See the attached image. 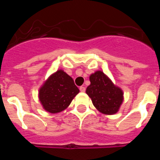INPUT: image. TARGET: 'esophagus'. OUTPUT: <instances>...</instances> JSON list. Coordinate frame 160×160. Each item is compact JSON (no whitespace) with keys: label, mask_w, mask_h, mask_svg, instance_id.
I'll return each mask as SVG.
<instances>
[{"label":"esophagus","mask_w":160,"mask_h":160,"mask_svg":"<svg viewBox=\"0 0 160 160\" xmlns=\"http://www.w3.org/2000/svg\"><path fill=\"white\" fill-rule=\"evenodd\" d=\"M79 90H80L81 92H85V91H86V88H85L84 87H79Z\"/></svg>","instance_id":"obj_1"}]
</instances>
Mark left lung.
I'll use <instances>...</instances> for the list:
<instances>
[{
    "label": "left lung",
    "mask_w": 160,
    "mask_h": 160,
    "mask_svg": "<svg viewBox=\"0 0 160 160\" xmlns=\"http://www.w3.org/2000/svg\"><path fill=\"white\" fill-rule=\"evenodd\" d=\"M90 81V85L86 92L94 107L103 114H115L123 100L122 90L115 87L102 71L91 74Z\"/></svg>",
    "instance_id": "1"
}]
</instances>
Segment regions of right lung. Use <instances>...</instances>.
Segmentation results:
<instances>
[{
    "label": "right lung",
    "mask_w": 160,
    "mask_h": 160,
    "mask_svg": "<svg viewBox=\"0 0 160 160\" xmlns=\"http://www.w3.org/2000/svg\"><path fill=\"white\" fill-rule=\"evenodd\" d=\"M78 92L73 78L62 70H58L40 89L39 99L46 111L55 114L68 107Z\"/></svg>",
    "instance_id": "obj_1"
}]
</instances>
